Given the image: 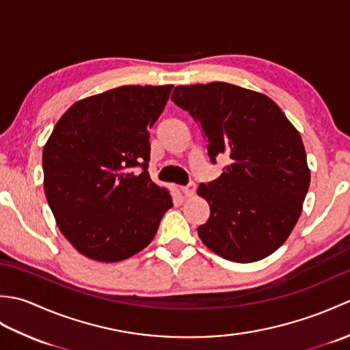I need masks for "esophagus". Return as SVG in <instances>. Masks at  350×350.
<instances>
[{
  "label": "esophagus",
  "mask_w": 350,
  "mask_h": 350,
  "mask_svg": "<svg viewBox=\"0 0 350 350\" xmlns=\"http://www.w3.org/2000/svg\"><path fill=\"white\" fill-rule=\"evenodd\" d=\"M180 191L185 197H192L196 194V183H189L187 187H182Z\"/></svg>",
  "instance_id": "34e87169"
}]
</instances>
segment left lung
<instances>
[{"label":"left lung","mask_w":350,"mask_h":350,"mask_svg":"<svg viewBox=\"0 0 350 350\" xmlns=\"http://www.w3.org/2000/svg\"><path fill=\"white\" fill-rule=\"evenodd\" d=\"M171 100L194 117L212 163L228 159L218 179L198 187L211 206L200 239L230 262L271 256L292 233L310 187L299 132L272 99L233 84L179 85Z\"/></svg>","instance_id":"obj_1"}]
</instances>
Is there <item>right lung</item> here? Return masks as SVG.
Listing matches in <instances>:
<instances>
[{
    "instance_id": "add662e5",
    "label": "right lung",
    "mask_w": 350,
    "mask_h": 350,
    "mask_svg": "<svg viewBox=\"0 0 350 350\" xmlns=\"http://www.w3.org/2000/svg\"><path fill=\"white\" fill-rule=\"evenodd\" d=\"M173 85H123L78 100L43 147V185L57 226L81 254L120 262L144 250L171 206L148 176V129ZM144 170L138 175L133 170Z\"/></svg>"
}]
</instances>
